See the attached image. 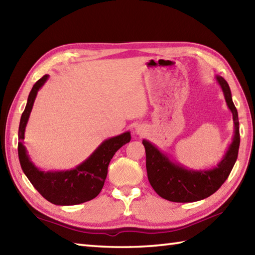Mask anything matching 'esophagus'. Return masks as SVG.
<instances>
[{"instance_id": "obj_1", "label": "esophagus", "mask_w": 255, "mask_h": 255, "mask_svg": "<svg viewBox=\"0 0 255 255\" xmlns=\"http://www.w3.org/2000/svg\"><path fill=\"white\" fill-rule=\"evenodd\" d=\"M134 131H136L138 136H143L147 130H145V128L142 126V125H138V126H136V128H134Z\"/></svg>"}]
</instances>
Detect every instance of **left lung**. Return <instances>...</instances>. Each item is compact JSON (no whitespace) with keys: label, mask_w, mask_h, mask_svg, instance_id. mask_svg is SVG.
Wrapping results in <instances>:
<instances>
[{"label":"left lung","mask_w":255,"mask_h":255,"mask_svg":"<svg viewBox=\"0 0 255 255\" xmlns=\"http://www.w3.org/2000/svg\"><path fill=\"white\" fill-rule=\"evenodd\" d=\"M216 80L224 92L225 100L234 116L235 134L228 150L217 166L208 170H192L174 163L165 153L148 140L143 139L145 149V166L148 180L156 194L162 198L175 203H192L209 197L228 178L234 167L240 145L239 119L232 102L231 91L227 81L216 75Z\"/></svg>","instance_id":"left-lung-1"}]
</instances>
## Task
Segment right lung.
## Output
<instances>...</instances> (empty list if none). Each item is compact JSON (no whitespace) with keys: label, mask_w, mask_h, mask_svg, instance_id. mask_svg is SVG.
<instances>
[{"label":"right lung","mask_w":255,"mask_h":255,"mask_svg":"<svg viewBox=\"0 0 255 255\" xmlns=\"http://www.w3.org/2000/svg\"><path fill=\"white\" fill-rule=\"evenodd\" d=\"M46 74L32 86L21 114L18 128V159L21 169L42 197L48 202L60 206L82 204L95 198L102 191L107 176V167L114 154L124 144L130 141V132L106 139L82 163L68 171H41L32 163L23 143L25 129L32 110L38 91L46 83Z\"/></svg>","instance_id":"1"}]
</instances>
